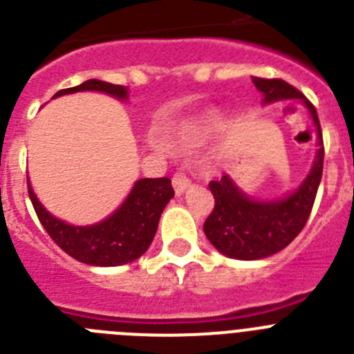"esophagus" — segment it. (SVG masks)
Listing matches in <instances>:
<instances>
[{
    "label": "esophagus",
    "mask_w": 354,
    "mask_h": 354,
    "mask_svg": "<svg viewBox=\"0 0 354 354\" xmlns=\"http://www.w3.org/2000/svg\"><path fill=\"white\" fill-rule=\"evenodd\" d=\"M171 184H174L175 193H177V195H183V193L186 192L187 187L192 186V180L187 179V177L184 174L177 171V174L174 175V179H171Z\"/></svg>",
    "instance_id": "esophagus-1"
}]
</instances>
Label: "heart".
Here are the masks:
<instances>
[{"label":"heart","instance_id":"heart-1","mask_svg":"<svg viewBox=\"0 0 354 354\" xmlns=\"http://www.w3.org/2000/svg\"><path fill=\"white\" fill-rule=\"evenodd\" d=\"M196 138V124H187L183 129H179L177 133V140H175V145L179 149H189V147L195 145Z\"/></svg>","mask_w":354,"mask_h":354}]
</instances>
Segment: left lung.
<instances>
[{
	"instance_id": "8db88e82",
	"label": "left lung",
	"mask_w": 354,
	"mask_h": 354,
	"mask_svg": "<svg viewBox=\"0 0 354 354\" xmlns=\"http://www.w3.org/2000/svg\"><path fill=\"white\" fill-rule=\"evenodd\" d=\"M253 84L264 95L262 104H271L282 99L303 101L317 129L319 149L310 174L306 175L296 192L283 198L255 200L246 196L228 175L209 183L214 196V209L205 220L204 232L218 252L239 261L270 257L286 248L301 232L314 207L324 161L323 134L314 104L283 80L253 77Z\"/></svg>"
}]
</instances>
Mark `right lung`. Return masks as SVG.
I'll return each instance as SVG.
<instances>
[{
  "label": "right lung",
  "mask_w": 354,
  "mask_h": 354,
  "mask_svg": "<svg viewBox=\"0 0 354 354\" xmlns=\"http://www.w3.org/2000/svg\"><path fill=\"white\" fill-rule=\"evenodd\" d=\"M84 90L109 93L120 101L127 99L126 86L99 80H88L72 88L60 90L53 99ZM28 193L42 227L65 253L84 264L111 268L136 261L149 250L158 230L161 212L174 196V187L168 177L136 180L124 204L113 214L88 227H74L46 211L31 189L30 180Z\"/></svg>",
  "instance_id": "obj_1"
}]
</instances>
